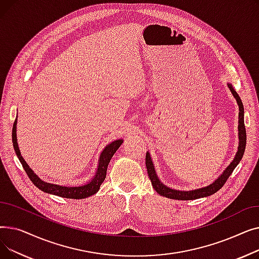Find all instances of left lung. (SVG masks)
Wrapping results in <instances>:
<instances>
[{"mask_svg":"<svg viewBox=\"0 0 259 259\" xmlns=\"http://www.w3.org/2000/svg\"><path fill=\"white\" fill-rule=\"evenodd\" d=\"M228 87H229L230 91L232 92L233 97L235 98V100L238 104V107H239V120H238L239 144H238V150L236 152L234 159L227 167V169L224 171V173L220 176V178L216 181H214L212 184H210L209 186L200 188V189L191 190V191H180V190L171 189V188L165 186L159 181L158 176L155 172L150 153L147 152L146 153V167H147L149 179H150L155 191L158 194H160L161 196H165V197H168L171 199H179V200H191V199H197L200 197L210 196V195L214 194L215 192L219 191L220 189H222V187L225 185V183L229 179V176L232 174L233 170L239 164V161L241 160L242 155L244 153V149H246V143H247V134H246V128H244V120H243V105L239 98V95L234 90L233 86L231 84H228Z\"/></svg>","mask_w":259,"mask_h":259,"instance_id":"obj_1","label":"left lung"}]
</instances>
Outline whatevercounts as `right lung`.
Wrapping results in <instances>:
<instances>
[{
    "label": "right lung",
    "instance_id": "1",
    "mask_svg": "<svg viewBox=\"0 0 259 259\" xmlns=\"http://www.w3.org/2000/svg\"><path fill=\"white\" fill-rule=\"evenodd\" d=\"M17 121L18 118H16L15 122H13V127H12V143H13V148H15V151L21 161V164L26 171L28 178L30 181L33 183L35 187H37L39 190L42 191L53 194V195H58L61 197L65 198H73V199H81V198H86L89 197L93 194L97 193L101 185L106 179V173H107V168L109 165V161L112 158L113 154L116 152L119 146L122 144V140H116L109 145L105 147L103 152L100 155L99 159V166L97 169V172H95V175L93 176V179L90 180L87 184L83 186H78V187H65V186H60V185H54L50 183H46L44 181L40 180L38 176L29 168L28 164L25 161L23 156L21 155V151L18 146V139H17Z\"/></svg>",
    "mask_w": 259,
    "mask_h": 259
}]
</instances>
